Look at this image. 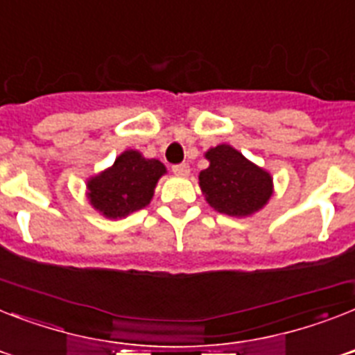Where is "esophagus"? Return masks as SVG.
<instances>
[{
    "instance_id": "34e87169",
    "label": "esophagus",
    "mask_w": 355,
    "mask_h": 355,
    "mask_svg": "<svg viewBox=\"0 0 355 355\" xmlns=\"http://www.w3.org/2000/svg\"><path fill=\"white\" fill-rule=\"evenodd\" d=\"M173 173L177 177H187L189 175V166L187 164H178V166H173Z\"/></svg>"
}]
</instances>
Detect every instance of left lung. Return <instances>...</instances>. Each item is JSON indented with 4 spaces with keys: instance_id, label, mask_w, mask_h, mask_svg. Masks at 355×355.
<instances>
[{
    "instance_id": "obj_1",
    "label": "left lung",
    "mask_w": 355,
    "mask_h": 355,
    "mask_svg": "<svg viewBox=\"0 0 355 355\" xmlns=\"http://www.w3.org/2000/svg\"><path fill=\"white\" fill-rule=\"evenodd\" d=\"M204 157L209 162L198 173V186L206 202L230 217H252L270 202L273 178L264 168L248 160L227 144L209 148Z\"/></svg>"
}]
</instances>
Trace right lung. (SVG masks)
<instances>
[{"label":"right lung","instance_id":"add662e5","mask_svg":"<svg viewBox=\"0 0 355 355\" xmlns=\"http://www.w3.org/2000/svg\"><path fill=\"white\" fill-rule=\"evenodd\" d=\"M166 173L160 160L128 149L118 155L112 166L87 178L85 195L100 215L116 220L148 206L158 180Z\"/></svg>","mask_w":355,"mask_h":355}]
</instances>
